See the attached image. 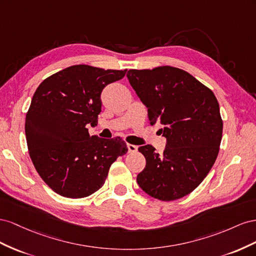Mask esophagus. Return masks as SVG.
I'll return each mask as SVG.
<instances>
[{
    "instance_id": "obj_1",
    "label": "esophagus",
    "mask_w": 256,
    "mask_h": 256,
    "mask_svg": "<svg viewBox=\"0 0 256 256\" xmlns=\"http://www.w3.org/2000/svg\"><path fill=\"white\" fill-rule=\"evenodd\" d=\"M128 152H130V153H134V152H136L137 151V146H135V144H128Z\"/></svg>"
}]
</instances>
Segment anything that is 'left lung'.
Returning <instances> with one entry per match:
<instances>
[{
  "instance_id": "left-lung-1",
  "label": "left lung",
  "mask_w": 256,
  "mask_h": 256,
  "mask_svg": "<svg viewBox=\"0 0 256 256\" xmlns=\"http://www.w3.org/2000/svg\"><path fill=\"white\" fill-rule=\"evenodd\" d=\"M148 108L151 126L166 137L162 154L151 144L138 148L146 167L137 184L156 200H179L198 186L214 166L223 132L218 100L188 72L172 66L130 70L126 74Z\"/></svg>"
}]
</instances>
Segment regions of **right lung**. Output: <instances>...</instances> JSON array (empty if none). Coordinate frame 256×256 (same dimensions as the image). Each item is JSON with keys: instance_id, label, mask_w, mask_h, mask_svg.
<instances>
[{"instance_id": "obj_1", "label": "right lung", "mask_w": 256, "mask_h": 256, "mask_svg": "<svg viewBox=\"0 0 256 256\" xmlns=\"http://www.w3.org/2000/svg\"><path fill=\"white\" fill-rule=\"evenodd\" d=\"M126 72L72 65L36 89L26 116L28 154L40 178L59 195L82 198L96 192L116 158L128 152L121 137L103 140L86 128L98 124L102 91Z\"/></svg>"}]
</instances>
